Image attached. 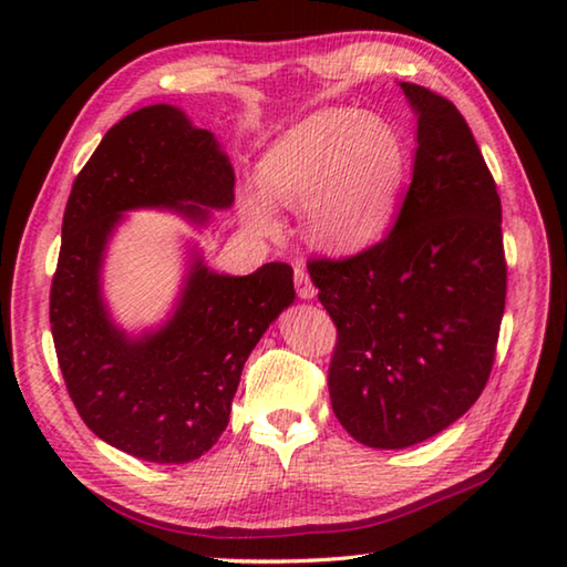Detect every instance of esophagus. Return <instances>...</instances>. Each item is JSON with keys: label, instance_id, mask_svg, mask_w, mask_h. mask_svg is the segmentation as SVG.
Returning a JSON list of instances; mask_svg holds the SVG:
<instances>
[{"label": "esophagus", "instance_id": "34e87169", "mask_svg": "<svg viewBox=\"0 0 567 567\" xmlns=\"http://www.w3.org/2000/svg\"><path fill=\"white\" fill-rule=\"evenodd\" d=\"M295 287H297V295L302 297V300H315V285L310 282V275H307L305 265H295Z\"/></svg>", "mask_w": 567, "mask_h": 567}]
</instances>
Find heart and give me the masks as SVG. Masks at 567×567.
Here are the masks:
<instances>
[{"label":"heart","instance_id":"1","mask_svg":"<svg viewBox=\"0 0 567 567\" xmlns=\"http://www.w3.org/2000/svg\"><path fill=\"white\" fill-rule=\"evenodd\" d=\"M260 192L245 195V223L280 229L277 209L307 205V233L324 249L352 252L375 243L395 215L405 179V147L378 114L320 110L282 132L257 165ZM267 196L271 198L266 199Z\"/></svg>","mask_w":567,"mask_h":567}]
</instances>
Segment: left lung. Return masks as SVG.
Returning a JSON list of instances; mask_svg holds the SVG:
<instances>
[{"label": "left lung", "instance_id": "1", "mask_svg": "<svg viewBox=\"0 0 567 567\" xmlns=\"http://www.w3.org/2000/svg\"><path fill=\"white\" fill-rule=\"evenodd\" d=\"M417 117L412 182L392 233L307 272L338 324L332 410L358 443L402 450L443 433L491 378L505 310L503 209L463 114L400 82Z\"/></svg>", "mask_w": 567, "mask_h": 567}]
</instances>
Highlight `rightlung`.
Returning <instances> with one entry per match:
<instances>
[{
  "instance_id": "add662e5",
  "label": "right lung",
  "mask_w": 567,
  "mask_h": 567,
  "mask_svg": "<svg viewBox=\"0 0 567 567\" xmlns=\"http://www.w3.org/2000/svg\"><path fill=\"white\" fill-rule=\"evenodd\" d=\"M233 203L225 150L172 104L114 124L66 199L50 295L56 360L84 425L147 463H189L225 433L249 352L295 302L292 267L219 275L192 245L167 320L134 334L104 302L107 245L132 209H169L205 227Z\"/></svg>"
}]
</instances>
